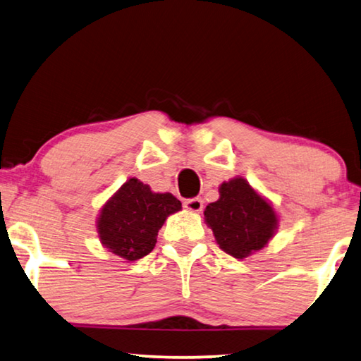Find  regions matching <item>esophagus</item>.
I'll return each mask as SVG.
<instances>
[{
    "label": "esophagus",
    "instance_id": "esophagus-1",
    "mask_svg": "<svg viewBox=\"0 0 361 361\" xmlns=\"http://www.w3.org/2000/svg\"><path fill=\"white\" fill-rule=\"evenodd\" d=\"M184 207L190 212H200L203 209V200L201 198H190L184 201Z\"/></svg>",
    "mask_w": 361,
    "mask_h": 361
}]
</instances>
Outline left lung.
<instances>
[{"instance_id": "1", "label": "left lung", "mask_w": 361, "mask_h": 361, "mask_svg": "<svg viewBox=\"0 0 361 361\" xmlns=\"http://www.w3.org/2000/svg\"><path fill=\"white\" fill-rule=\"evenodd\" d=\"M219 195L204 209V222L219 247L238 260L267 247L279 228L273 203L241 176L222 182Z\"/></svg>"}]
</instances>
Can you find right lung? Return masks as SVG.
Listing matches in <instances>:
<instances>
[{
	"instance_id": "add662e5",
	"label": "right lung",
	"mask_w": 361,
	"mask_h": 361,
	"mask_svg": "<svg viewBox=\"0 0 361 361\" xmlns=\"http://www.w3.org/2000/svg\"><path fill=\"white\" fill-rule=\"evenodd\" d=\"M182 203L171 193H155L136 177H131L101 206L97 233L107 252L136 262L154 250L158 230Z\"/></svg>"
}]
</instances>
